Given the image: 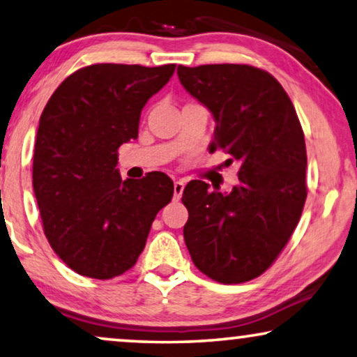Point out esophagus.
Listing matches in <instances>:
<instances>
[{"instance_id": "esophagus-1", "label": "esophagus", "mask_w": 357, "mask_h": 357, "mask_svg": "<svg viewBox=\"0 0 357 357\" xmlns=\"http://www.w3.org/2000/svg\"><path fill=\"white\" fill-rule=\"evenodd\" d=\"M183 188H185L183 180H175L174 182V198L175 199H180V196H182V193H183Z\"/></svg>"}]
</instances>
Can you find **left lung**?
Here are the masks:
<instances>
[{
	"label": "left lung",
	"instance_id": "8db88e82",
	"mask_svg": "<svg viewBox=\"0 0 357 357\" xmlns=\"http://www.w3.org/2000/svg\"><path fill=\"white\" fill-rule=\"evenodd\" d=\"M180 84L213 112L211 149L241 162L229 195L191 180L182 201L191 261L219 283H243L273 264L301 217L306 143L294 106L268 72L248 64L178 66Z\"/></svg>",
	"mask_w": 357,
	"mask_h": 357
}]
</instances>
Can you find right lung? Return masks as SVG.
<instances>
[{
	"mask_svg": "<svg viewBox=\"0 0 357 357\" xmlns=\"http://www.w3.org/2000/svg\"><path fill=\"white\" fill-rule=\"evenodd\" d=\"M159 67L93 64L46 102L33 151V191L51 248L90 278L122 275L142 255L154 217L170 203L162 172L122 180L121 144L138 137L142 109L174 75Z\"/></svg>",
	"mask_w": 357,
	"mask_h": 357,
	"instance_id": "obj_1",
	"label": "right lung"
}]
</instances>
